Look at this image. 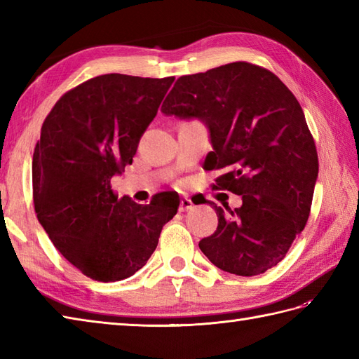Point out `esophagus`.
<instances>
[{"label":"esophagus","mask_w":359,"mask_h":359,"mask_svg":"<svg viewBox=\"0 0 359 359\" xmlns=\"http://www.w3.org/2000/svg\"><path fill=\"white\" fill-rule=\"evenodd\" d=\"M193 201L191 199H188V197H182V201H180V207H179V210L184 212V211H188V210H193Z\"/></svg>","instance_id":"obj_1"}]
</instances>
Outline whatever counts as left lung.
I'll return each mask as SVG.
<instances>
[{"mask_svg": "<svg viewBox=\"0 0 359 359\" xmlns=\"http://www.w3.org/2000/svg\"><path fill=\"white\" fill-rule=\"evenodd\" d=\"M165 116L197 118L212 151L205 170H224L215 188L242 197L216 210L215 234L199 248L217 269L256 276L285 257L307 224L318 179V152L299 102L273 72L236 62L177 79Z\"/></svg>", "mask_w": 359, "mask_h": 359, "instance_id": "left-lung-1", "label": "left lung"}]
</instances>
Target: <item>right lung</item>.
I'll return each instance as SVG.
<instances>
[{
  "label": "right lung",
  "instance_id": "add662e5",
  "mask_svg": "<svg viewBox=\"0 0 359 359\" xmlns=\"http://www.w3.org/2000/svg\"><path fill=\"white\" fill-rule=\"evenodd\" d=\"M172 81L100 75L66 93L41 126L32 158L38 222L60 253L90 279L133 276L177 212L174 194L139 205L111 189L114 175L133 163Z\"/></svg>",
  "mask_w": 359,
  "mask_h": 359
}]
</instances>
